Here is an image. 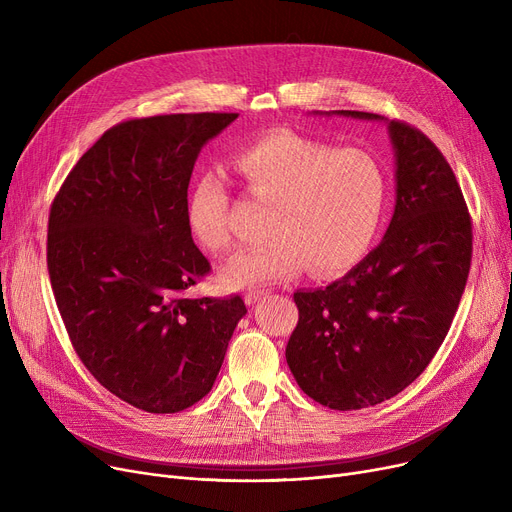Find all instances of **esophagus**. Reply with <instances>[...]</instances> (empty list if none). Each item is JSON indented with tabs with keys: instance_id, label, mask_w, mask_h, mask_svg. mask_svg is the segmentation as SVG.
Listing matches in <instances>:
<instances>
[{
	"instance_id": "34e87169",
	"label": "esophagus",
	"mask_w": 512,
	"mask_h": 512,
	"mask_svg": "<svg viewBox=\"0 0 512 512\" xmlns=\"http://www.w3.org/2000/svg\"><path fill=\"white\" fill-rule=\"evenodd\" d=\"M263 294H267V292L265 290H251V292L245 294V303L247 305H255L263 297Z\"/></svg>"
}]
</instances>
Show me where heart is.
Wrapping results in <instances>:
<instances>
[{
  "mask_svg": "<svg viewBox=\"0 0 512 512\" xmlns=\"http://www.w3.org/2000/svg\"><path fill=\"white\" fill-rule=\"evenodd\" d=\"M236 170L253 199L272 205L270 240L240 251L224 270L230 286L286 280L307 263L317 276L353 267L378 234L386 180L369 153L336 149L288 130L267 134L242 149ZM230 195L220 170L203 172L186 199L193 236L211 253L232 245Z\"/></svg>",
  "mask_w": 512,
  "mask_h": 512,
  "instance_id": "heart-1",
  "label": "heart"
}]
</instances>
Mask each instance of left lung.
<instances>
[{"label": "left lung", "mask_w": 512, "mask_h": 512, "mask_svg": "<svg viewBox=\"0 0 512 512\" xmlns=\"http://www.w3.org/2000/svg\"><path fill=\"white\" fill-rule=\"evenodd\" d=\"M388 124L396 203L363 261L326 288L297 290L286 363L334 411L380 405L415 382L444 342L471 265V218L452 168L417 128L367 112H313Z\"/></svg>", "instance_id": "obj_1"}]
</instances>
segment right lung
<instances>
[{
  "instance_id": "obj_1",
  "label": "right lung",
  "mask_w": 512,
  "mask_h": 512,
  "mask_svg": "<svg viewBox=\"0 0 512 512\" xmlns=\"http://www.w3.org/2000/svg\"><path fill=\"white\" fill-rule=\"evenodd\" d=\"M238 114L122 122L78 159L51 203L47 267L80 361L147 413H178L218 378L247 315L230 299H186L209 272L186 220L201 149Z\"/></svg>"
}]
</instances>
